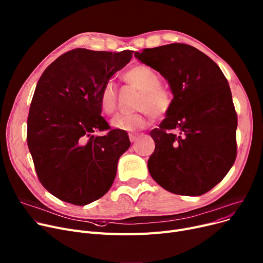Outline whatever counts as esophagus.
<instances>
[{
  "label": "esophagus",
  "mask_w": 263,
  "mask_h": 263,
  "mask_svg": "<svg viewBox=\"0 0 263 263\" xmlns=\"http://www.w3.org/2000/svg\"><path fill=\"white\" fill-rule=\"evenodd\" d=\"M139 139V136L138 135H135V134H129V140L132 142H136Z\"/></svg>",
  "instance_id": "esophagus-1"
}]
</instances>
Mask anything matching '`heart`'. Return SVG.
Returning <instances> with one entry per match:
<instances>
[{"instance_id": "1", "label": "heart", "mask_w": 263, "mask_h": 263, "mask_svg": "<svg viewBox=\"0 0 263 263\" xmlns=\"http://www.w3.org/2000/svg\"><path fill=\"white\" fill-rule=\"evenodd\" d=\"M124 81L141 91L137 108L139 112L127 115L118 114L110 120V125L117 130L134 132L147 125L148 115L160 118L165 116L173 104L171 92L162 87L160 76L156 71L145 65H137L123 75ZM118 90L112 82L103 85L99 93L101 109L106 115H111L117 108Z\"/></svg>"}]
</instances>
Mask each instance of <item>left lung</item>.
I'll use <instances>...</instances> for the list:
<instances>
[{"instance_id":"1","label":"left lung","mask_w":263,"mask_h":263,"mask_svg":"<svg viewBox=\"0 0 263 263\" xmlns=\"http://www.w3.org/2000/svg\"><path fill=\"white\" fill-rule=\"evenodd\" d=\"M171 88L173 104L149 135L151 176L168 192L197 196L226 176L237 157V112L226 77L194 46L171 43L136 52Z\"/></svg>"}]
</instances>
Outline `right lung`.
<instances>
[{"label":"right lung","mask_w":263,"mask_h":263,"mask_svg":"<svg viewBox=\"0 0 263 263\" xmlns=\"http://www.w3.org/2000/svg\"><path fill=\"white\" fill-rule=\"evenodd\" d=\"M134 51L75 49L44 70L30 103L27 145L42 186L64 202L84 206L105 195L119 158L130 146L125 130L110 129L99 93Z\"/></svg>","instance_id":"obj_1"}]
</instances>
